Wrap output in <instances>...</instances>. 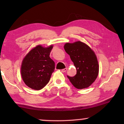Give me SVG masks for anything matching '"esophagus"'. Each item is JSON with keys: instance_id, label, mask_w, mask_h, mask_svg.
<instances>
[{"instance_id": "34e87169", "label": "esophagus", "mask_w": 124, "mask_h": 124, "mask_svg": "<svg viewBox=\"0 0 124 124\" xmlns=\"http://www.w3.org/2000/svg\"><path fill=\"white\" fill-rule=\"evenodd\" d=\"M67 69H68V68H66L62 69V72H65L67 70Z\"/></svg>"}]
</instances>
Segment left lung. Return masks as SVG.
<instances>
[{
  "label": "left lung",
  "mask_w": 124,
  "mask_h": 124,
  "mask_svg": "<svg viewBox=\"0 0 124 124\" xmlns=\"http://www.w3.org/2000/svg\"><path fill=\"white\" fill-rule=\"evenodd\" d=\"M64 48L77 69V74L74 77L67 76L69 81L78 89L89 87L99 74V66L94 51L81 41L66 43Z\"/></svg>",
  "instance_id": "obj_1"
}]
</instances>
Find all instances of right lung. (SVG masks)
Returning <instances> with one entry per match:
<instances>
[{
    "label": "right lung",
    "mask_w": 124,
    "mask_h": 124,
    "mask_svg": "<svg viewBox=\"0 0 124 124\" xmlns=\"http://www.w3.org/2000/svg\"><path fill=\"white\" fill-rule=\"evenodd\" d=\"M52 48V45L47 47L37 45L23 57L21 77L29 87L39 90L48 84L55 70V62L50 57Z\"/></svg>",
    "instance_id": "obj_1"
}]
</instances>
